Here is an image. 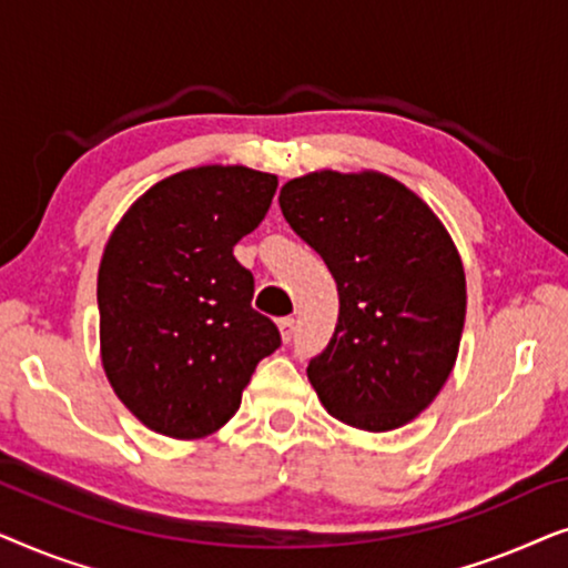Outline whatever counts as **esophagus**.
Segmentation results:
<instances>
[{
	"label": "esophagus",
	"mask_w": 568,
	"mask_h": 568,
	"mask_svg": "<svg viewBox=\"0 0 568 568\" xmlns=\"http://www.w3.org/2000/svg\"><path fill=\"white\" fill-rule=\"evenodd\" d=\"M278 333H282V341L286 344L294 333V317H282V321H278Z\"/></svg>",
	"instance_id": "obj_1"
}]
</instances>
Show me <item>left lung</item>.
I'll return each mask as SVG.
<instances>
[{"instance_id":"1","label":"left lung","mask_w":568,"mask_h":568,"mask_svg":"<svg viewBox=\"0 0 568 568\" xmlns=\"http://www.w3.org/2000/svg\"><path fill=\"white\" fill-rule=\"evenodd\" d=\"M284 220L338 286V323L307 367L325 410L362 432H393L432 406L460 352L465 271L432 206L379 170L292 178Z\"/></svg>"}]
</instances>
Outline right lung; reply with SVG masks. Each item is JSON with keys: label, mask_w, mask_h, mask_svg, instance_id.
Masks as SVG:
<instances>
[{"label": "right lung", "mask_w": 568, "mask_h": 568, "mask_svg": "<svg viewBox=\"0 0 568 568\" xmlns=\"http://www.w3.org/2000/svg\"><path fill=\"white\" fill-rule=\"evenodd\" d=\"M278 178L199 165L162 178L126 209L98 268L100 362L146 429L204 439L237 414L282 338L255 313L253 274L232 255L258 227Z\"/></svg>", "instance_id": "add662e5"}]
</instances>
